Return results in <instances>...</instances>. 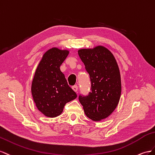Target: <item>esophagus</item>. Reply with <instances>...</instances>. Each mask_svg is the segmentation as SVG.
Wrapping results in <instances>:
<instances>
[{
    "instance_id": "obj_1",
    "label": "esophagus",
    "mask_w": 155,
    "mask_h": 155,
    "mask_svg": "<svg viewBox=\"0 0 155 155\" xmlns=\"http://www.w3.org/2000/svg\"><path fill=\"white\" fill-rule=\"evenodd\" d=\"M72 89L75 91V92H77L78 91V86L77 85H74L72 87Z\"/></svg>"
}]
</instances>
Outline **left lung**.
Listing matches in <instances>:
<instances>
[{
    "label": "left lung",
    "instance_id": "obj_1",
    "mask_svg": "<svg viewBox=\"0 0 155 155\" xmlns=\"http://www.w3.org/2000/svg\"><path fill=\"white\" fill-rule=\"evenodd\" d=\"M78 54L90 75L91 91L80 94L78 100L85 114L93 121L108 117L118 104L121 84L119 69L114 55L107 48H83Z\"/></svg>",
    "mask_w": 155,
    "mask_h": 155
}]
</instances>
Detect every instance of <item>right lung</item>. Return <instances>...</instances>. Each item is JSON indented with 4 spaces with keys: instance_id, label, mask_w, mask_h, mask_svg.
Returning <instances> with one entry per match:
<instances>
[{
    "instance_id": "add662e5",
    "label": "right lung",
    "mask_w": 155,
    "mask_h": 155,
    "mask_svg": "<svg viewBox=\"0 0 155 155\" xmlns=\"http://www.w3.org/2000/svg\"><path fill=\"white\" fill-rule=\"evenodd\" d=\"M68 54L67 50L51 48L43 54L35 73L31 88L33 99L47 117L59 116L65 104L77 97L60 69Z\"/></svg>"
}]
</instances>
